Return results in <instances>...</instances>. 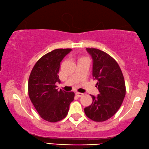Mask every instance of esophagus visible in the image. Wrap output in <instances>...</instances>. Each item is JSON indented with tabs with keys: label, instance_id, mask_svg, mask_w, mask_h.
I'll return each mask as SVG.
<instances>
[{
	"label": "esophagus",
	"instance_id": "obj_1",
	"mask_svg": "<svg viewBox=\"0 0 149 149\" xmlns=\"http://www.w3.org/2000/svg\"><path fill=\"white\" fill-rule=\"evenodd\" d=\"M75 95H76V96H77V97H83V96H84V93L77 92L76 93H75Z\"/></svg>",
	"mask_w": 149,
	"mask_h": 149
}]
</instances>
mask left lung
I'll return each mask as SVG.
<instances>
[{"label": "left lung", "mask_w": 149, "mask_h": 149, "mask_svg": "<svg viewBox=\"0 0 149 149\" xmlns=\"http://www.w3.org/2000/svg\"><path fill=\"white\" fill-rule=\"evenodd\" d=\"M93 59V77L97 80L99 94L91 95L93 102L85 108L87 116L95 122H104L112 117L122 105L125 96L123 75L117 62L99 49L87 48Z\"/></svg>", "instance_id": "obj_1"}]
</instances>
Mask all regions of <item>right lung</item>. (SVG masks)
<instances>
[{
	"label": "right lung",
	"instance_id": "right-lung-1",
	"mask_svg": "<svg viewBox=\"0 0 149 149\" xmlns=\"http://www.w3.org/2000/svg\"><path fill=\"white\" fill-rule=\"evenodd\" d=\"M71 49H55L42 56L33 68L28 81L29 99L42 119L57 122L66 116L70 104L74 99V92L56 89L60 82L58 75L63 58Z\"/></svg>",
	"mask_w": 149,
	"mask_h": 149
}]
</instances>
